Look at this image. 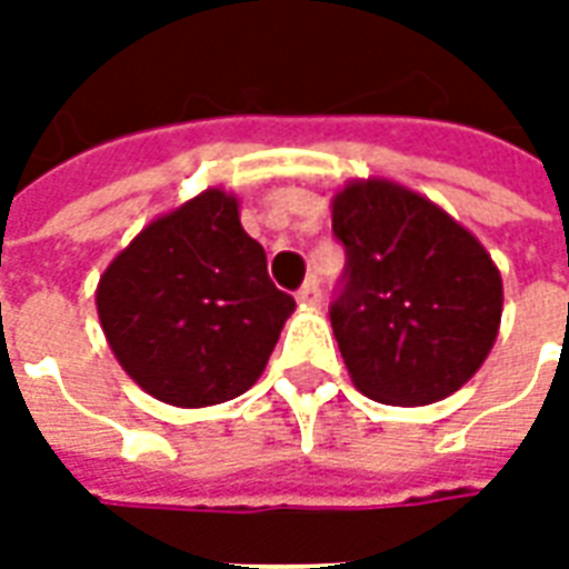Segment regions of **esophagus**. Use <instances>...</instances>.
I'll use <instances>...</instances> for the list:
<instances>
[{"label": "esophagus", "mask_w": 569, "mask_h": 569, "mask_svg": "<svg viewBox=\"0 0 569 569\" xmlns=\"http://www.w3.org/2000/svg\"><path fill=\"white\" fill-rule=\"evenodd\" d=\"M296 298H298V305H301V308H317V305H320V298H322L320 283H317V280H308V283L298 289Z\"/></svg>", "instance_id": "34e87169"}]
</instances>
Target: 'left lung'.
<instances>
[{
	"label": "left lung",
	"instance_id": "1",
	"mask_svg": "<svg viewBox=\"0 0 569 569\" xmlns=\"http://www.w3.org/2000/svg\"><path fill=\"white\" fill-rule=\"evenodd\" d=\"M347 264L329 305L359 390L429 406L460 390L497 341L502 280L476 237L415 191L383 179L335 194Z\"/></svg>",
	"mask_w": 569,
	"mask_h": 569
}]
</instances>
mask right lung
I'll return each instance as SVG.
<instances>
[{
    "label": "right lung",
    "instance_id": "add662e5",
    "mask_svg": "<svg viewBox=\"0 0 569 569\" xmlns=\"http://www.w3.org/2000/svg\"><path fill=\"white\" fill-rule=\"evenodd\" d=\"M97 310L146 393L203 408L259 381L296 298L271 283L237 200L210 188L142 228L100 277Z\"/></svg>",
    "mask_w": 569,
    "mask_h": 569
}]
</instances>
